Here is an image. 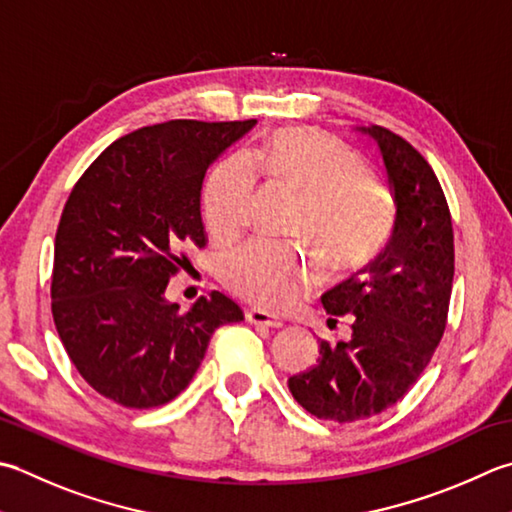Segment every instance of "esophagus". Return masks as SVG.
<instances>
[{"label": "esophagus", "mask_w": 512, "mask_h": 512, "mask_svg": "<svg viewBox=\"0 0 512 512\" xmlns=\"http://www.w3.org/2000/svg\"><path fill=\"white\" fill-rule=\"evenodd\" d=\"M246 319L250 324H255V326H266V328H279V326H284V322L279 317H275V315H270V313H266V310H259V308H248L246 310Z\"/></svg>", "instance_id": "obj_1"}]
</instances>
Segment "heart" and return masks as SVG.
I'll use <instances>...</instances> for the list:
<instances>
[{
	"label": "heart",
	"mask_w": 512,
	"mask_h": 512,
	"mask_svg": "<svg viewBox=\"0 0 512 512\" xmlns=\"http://www.w3.org/2000/svg\"><path fill=\"white\" fill-rule=\"evenodd\" d=\"M257 168L302 195L295 233L317 237L339 270L362 266L384 246L395 219L388 186L355 148L317 128L277 130L253 159L233 153L215 164L202 190V210L217 242H230L248 226ZM219 275L246 302L284 310L313 288L317 262L299 244L250 239L224 253Z\"/></svg>",
	"instance_id": "b5f03b06"
}]
</instances>
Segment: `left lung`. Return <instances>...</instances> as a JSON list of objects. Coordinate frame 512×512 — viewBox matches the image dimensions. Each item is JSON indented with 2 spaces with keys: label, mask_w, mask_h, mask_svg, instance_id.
Masks as SVG:
<instances>
[{
  "label": "left lung",
  "mask_w": 512,
  "mask_h": 512,
  "mask_svg": "<svg viewBox=\"0 0 512 512\" xmlns=\"http://www.w3.org/2000/svg\"><path fill=\"white\" fill-rule=\"evenodd\" d=\"M382 153L397 215L386 248L322 295L328 315L353 319L346 342H319L317 364L288 379L310 415L348 424L379 415L424 373L444 335L455 275L453 222L433 168L404 137L362 128Z\"/></svg>",
  "instance_id": "8db88e82"
}]
</instances>
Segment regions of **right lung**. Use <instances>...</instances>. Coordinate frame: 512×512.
Listing matches in <instances>:
<instances>
[{
    "label": "right lung",
    "mask_w": 512,
    "mask_h": 512,
    "mask_svg": "<svg viewBox=\"0 0 512 512\" xmlns=\"http://www.w3.org/2000/svg\"><path fill=\"white\" fill-rule=\"evenodd\" d=\"M257 122L173 119L110 144L79 177L55 235L50 299L70 362L99 395L126 408L168 404L190 384L215 328L242 322L213 290L188 310L166 299L206 246L208 166Z\"/></svg>",
    "instance_id": "obj_1"
}]
</instances>
